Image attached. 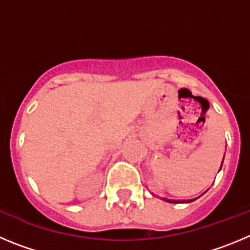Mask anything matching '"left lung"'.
<instances>
[{
  "label": "left lung",
  "instance_id": "1",
  "mask_svg": "<svg viewBox=\"0 0 250 250\" xmlns=\"http://www.w3.org/2000/svg\"><path fill=\"white\" fill-rule=\"evenodd\" d=\"M222 164H223V162H222ZM220 168H222V166H220ZM163 199L166 202H169V203H184V202H186V201H170V199H166V198H163ZM187 202H192V201H187Z\"/></svg>",
  "mask_w": 250,
  "mask_h": 250
}]
</instances>
